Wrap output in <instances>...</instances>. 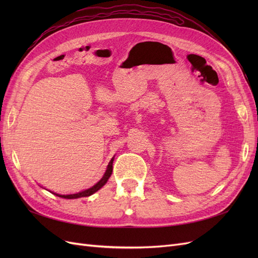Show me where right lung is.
Wrapping results in <instances>:
<instances>
[{"instance_id": "1", "label": "right lung", "mask_w": 258, "mask_h": 258, "mask_svg": "<svg viewBox=\"0 0 258 258\" xmlns=\"http://www.w3.org/2000/svg\"><path fill=\"white\" fill-rule=\"evenodd\" d=\"M113 161H114V157L111 159L110 162H108L106 171H105L104 175L102 176V178H101L97 184H95L92 187H90V188L85 189V190L80 191V192H76V194H70V195H60V194H56V192H52V194L56 195V196H58V197L64 198V199H77V198H82V197L91 196L92 194H95L96 191H98L101 188V187H103L105 185V183L107 182V179L110 178V176L112 175V172H113Z\"/></svg>"}]
</instances>
